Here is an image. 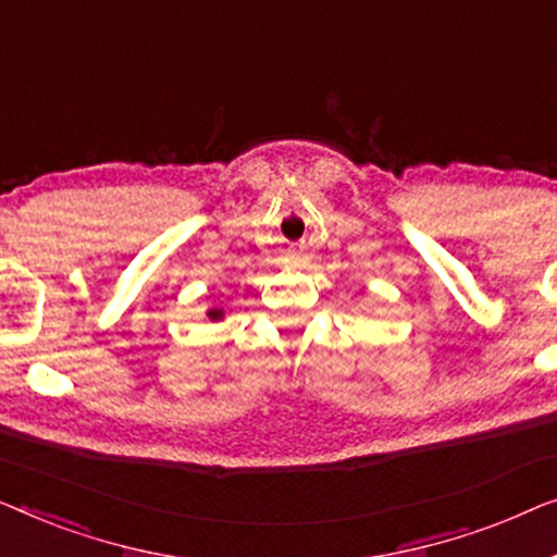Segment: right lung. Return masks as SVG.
Instances as JSON below:
<instances>
[{"label": "right lung", "mask_w": 557, "mask_h": 557, "mask_svg": "<svg viewBox=\"0 0 557 557\" xmlns=\"http://www.w3.org/2000/svg\"><path fill=\"white\" fill-rule=\"evenodd\" d=\"M224 315H226L224 308H209L207 310V318L214 320V323H216V320H224Z\"/></svg>", "instance_id": "right-lung-1"}]
</instances>
